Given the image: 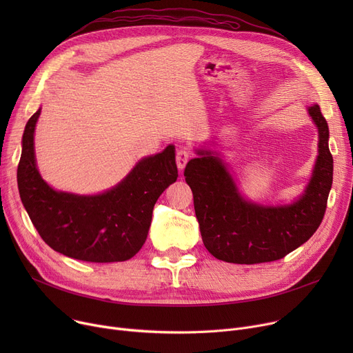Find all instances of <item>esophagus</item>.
Returning <instances> with one entry per match:
<instances>
[{
  "mask_svg": "<svg viewBox=\"0 0 353 353\" xmlns=\"http://www.w3.org/2000/svg\"><path fill=\"white\" fill-rule=\"evenodd\" d=\"M189 160H190V152L188 150L186 147H179L177 152H176V163H177L179 170H183L184 167H186Z\"/></svg>",
  "mask_w": 353,
  "mask_h": 353,
  "instance_id": "obj_1",
  "label": "esophagus"
}]
</instances>
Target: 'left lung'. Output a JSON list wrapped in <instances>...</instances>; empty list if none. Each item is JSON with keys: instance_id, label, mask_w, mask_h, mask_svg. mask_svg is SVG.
<instances>
[{"instance_id": "left-lung-1", "label": "left lung", "mask_w": 353, "mask_h": 353, "mask_svg": "<svg viewBox=\"0 0 353 353\" xmlns=\"http://www.w3.org/2000/svg\"><path fill=\"white\" fill-rule=\"evenodd\" d=\"M309 116L319 132L313 174L305 193L288 206H262L240 196L217 153L197 150L184 177L193 192L194 212L206 249L219 261L254 265L279 261L312 237L322 223L333 179L329 127L318 104Z\"/></svg>"}]
</instances>
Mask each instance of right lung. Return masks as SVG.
<instances>
[{
	"label": "right lung",
	"mask_w": 353,
	"mask_h": 353,
	"mask_svg": "<svg viewBox=\"0 0 353 353\" xmlns=\"http://www.w3.org/2000/svg\"><path fill=\"white\" fill-rule=\"evenodd\" d=\"M41 108L23 134L17 183L23 205L44 242L64 256L110 263L132 259L144 245L160 194L177 180L174 145L140 160L116 188L96 196L51 189L37 170L34 130Z\"/></svg>",
	"instance_id": "right-lung-1"
}]
</instances>
